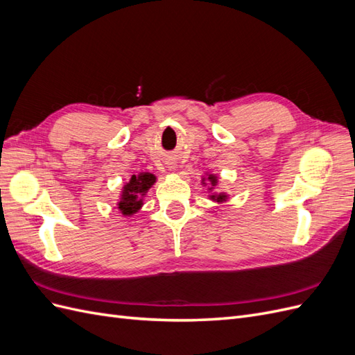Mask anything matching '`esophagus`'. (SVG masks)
<instances>
[{
    "mask_svg": "<svg viewBox=\"0 0 355 355\" xmlns=\"http://www.w3.org/2000/svg\"><path fill=\"white\" fill-rule=\"evenodd\" d=\"M170 167H173V166H170Z\"/></svg>",
    "mask_w": 355,
    "mask_h": 355,
    "instance_id": "esophagus-1",
    "label": "esophagus"
}]
</instances>
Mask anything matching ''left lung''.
<instances>
[{
    "label": "left lung",
    "instance_id": "8db88e82",
    "mask_svg": "<svg viewBox=\"0 0 355 355\" xmlns=\"http://www.w3.org/2000/svg\"><path fill=\"white\" fill-rule=\"evenodd\" d=\"M218 182H219V176L209 173V171H206L204 176L201 178V185L207 188L209 200H211L213 202H225L230 198V196L227 194V192H218L216 191L218 189Z\"/></svg>",
    "mask_w": 355,
    "mask_h": 355
}]
</instances>
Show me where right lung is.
Returning <instances> with one entry per match:
<instances>
[{
  "mask_svg": "<svg viewBox=\"0 0 355 355\" xmlns=\"http://www.w3.org/2000/svg\"><path fill=\"white\" fill-rule=\"evenodd\" d=\"M157 182V176L149 173V171H142L139 175H133L130 180L125 182L120 192V198L116 202V209L123 216H133L144 206V198L148 194V191L153 188Z\"/></svg>",
  "mask_w": 355,
  "mask_h": 355,
  "instance_id": "1",
  "label": "right lung"
}]
</instances>
